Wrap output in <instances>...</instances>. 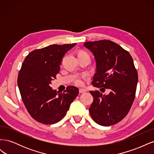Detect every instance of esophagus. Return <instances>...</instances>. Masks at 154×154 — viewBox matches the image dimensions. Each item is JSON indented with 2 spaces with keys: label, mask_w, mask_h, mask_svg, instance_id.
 <instances>
[{
  "label": "esophagus",
  "mask_w": 154,
  "mask_h": 154,
  "mask_svg": "<svg viewBox=\"0 0 154 154\" xmlns=\"http://www.w3.org/2000/svg\"><path fill=\"white\" fill-rule=\"evenodd\" d=\"M79 92H80V93H84V92H87V90L85 89V88H80V89H79Z\"/></svg>",
  "instance_id": "1"
}]
</instances>
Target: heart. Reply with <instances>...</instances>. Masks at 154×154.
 <instances>
[{"instance_id":"heart-1","label":"heart","mask_w":154,"mask_h":154,"mask_svg":"<svg viewBox=\"0 0 154 154\" xmlns=\"http://www.w3.org/2000/svg\"><path fill=\"white\" fill-rule=\"evenodd\" d=\"M83 80H84V77H80L76 80V83L78 85H82L83 84Z\"/></svg>"}]
</instances>
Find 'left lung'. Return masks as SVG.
Instances as JSON below:
<instances>
[{"label":"left lung","mask_w":154,"mask_h":154,"mask_svg":"<svg viewBox=\"0 0 154 154\" xmlns=\"http://www.w3.org/2000/svg\"><path fill=\"white\" fill-rule=\"evenodd\" d=\"M83 45L94 55L96 73L92 84L100 91H90L94 97L89 112L96 123L110 126L122 121L131 108L136 95L138 75L130 53L110 40L87 42Z\"/></svg>","instance_id":"left-lung-1"}]
</instances>
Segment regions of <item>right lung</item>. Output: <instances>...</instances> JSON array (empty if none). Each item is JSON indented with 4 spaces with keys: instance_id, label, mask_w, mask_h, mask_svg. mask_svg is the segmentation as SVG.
I'll return each instance as SVG.
<instances>
[{
    "instance_id": "right-lung-1",
    "label": "right lung",
    "mask_w": 154,
    "mask_h": 154,
    "mask_svg": "<svg viewBox=\"0 0 154 154\" xmlns=\"http://www.w3.org/2000/svg\"><path fill=\"white\" fill-rule=\"evenodd\" d=\"M76 44H53L34 50L23 62L18 86L27 111L37 122L44 124L60 122L78 95L76 87L71 86L63 93L50 87L59 72L64 55Z\"/></svg>"
}]
</instances>
